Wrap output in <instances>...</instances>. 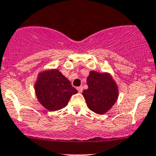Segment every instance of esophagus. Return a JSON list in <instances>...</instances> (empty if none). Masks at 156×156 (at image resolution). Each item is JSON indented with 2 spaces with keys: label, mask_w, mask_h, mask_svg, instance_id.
Segmentation results:
<instances>
[{
  "label": "esophagus",
  "mask_w": 156,
  "mask_h": 156,
  "mask_svg": "<svg viewBox=\"0 0 156 156\" xmlns=\"http://www.w3.org/2000/svg\"><path fill=\"white\" fill-rule=\"evenodd\" d=\"M77 90H78V91L79 92H82V91H83V87L80 86V87H77Z\"/></svg>",
  "instance_id": "obj_1"
}]
</instances>
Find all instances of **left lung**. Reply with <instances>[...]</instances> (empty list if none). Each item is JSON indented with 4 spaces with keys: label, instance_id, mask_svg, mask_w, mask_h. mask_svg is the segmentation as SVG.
I'll use <instances>...</instances> for the list:
<instances>
[{
    "label": "left lung",
    "instance_id": "8db88e82",
    "mask_svg": "<svg viewBox=\"0 0 156 156\" xmlns=\"http://www.w3.org/2000/svg\"><path fill=\"white\" fill-rule=\"evenodd\" d=\"M88 89L83 91L87 106L98 114H104L118 98V88L110 75L91 71L87 78Z\"/></svg>",
    "mask_w": 156,
    "mask_h": 156
}]
</instances>
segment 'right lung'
<instances>
[{
    "instance_id": "1",
    "label": "right lung",
    "mask_w": 156,
    "mask_h": 156,
    "mask_svg": "<svg viewBox=\"0 0 156 156\" xmlns=\"http://www.w3.org/2000/svg\"><path fill=\"white\" fill-rule=\"evenodd\" d=\"M40 103L49 111L64 108L73 94L78 91L58 70L52 69L41 73L35 84Z\"/></svg>"
}]
</instances>
